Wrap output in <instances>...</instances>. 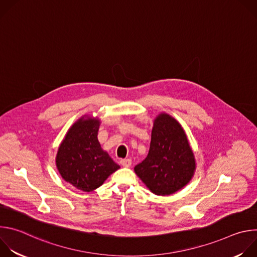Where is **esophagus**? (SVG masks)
<instances>
[{"label": "esophagus", "mask_w": 257, "mask_h": 257, "mask_svg": "<svg viewBox=\"0 0 257 257\" xmlns=\"http://www.w3.org/2000/svg\"><path fill=\"white\" fill-rule=\"evenodd\" d=\"M131 163H132V162H131L130 159H123V160L120 161L121 166H123V167H125V168L130 167V166H131Z\"/></svg>", "instance_id": "obj_1"}]
</instances>
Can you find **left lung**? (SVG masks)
Instances as JSON below:
<instances>
[{
	"instance_id": "1",
	"label": "left lung",
	"mask_w": 257,
	"mask_h": 257,
	"mask_svg": "<svg viewBox=\"0 0 257 257\" xmlns=\"http://www.w3.org/2000/svg\"><path fill=\"white\" fill-rule=\"evenodd\" d=\"M196 168L186 133L172 116L162 113L154 121L148 157L134 171L153 193L170 195L187 185Z\"/></svg>"
}]
</instances>
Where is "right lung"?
<instances>
[{
    "label": "right lung",
    "instance_id": "obj_1",
    "mask_svg": "<svg viewBox=\"0 0 257 257\" xmlns=\"http://www.w3.org/2000/svg\"><path fill=\"white\" fill-rule=\"evenodd\" d=\"M100 121L82 117L68 130L56 157L62 178L84 192L98 188L107 177L116 172L117 165L98 142Z\"/></svg>",
    "mask_w": 257,
    "mask_h": 257
}]
</instances>
